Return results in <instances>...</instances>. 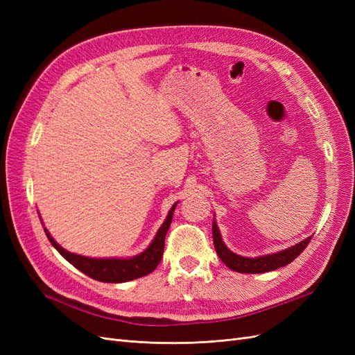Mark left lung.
<instances>
[{"label":"left lung","instance_id":"obj_1","mask_svg":"<svg viewBox=\"0 0 355 355\" xmlns=\"http://www.w3.org/2000/svg\"><path fill=\"white\" fill-rule=\"evenodd\" d=\"M211 231H213L214 249H216V253L220 257V261L228 268H231L232 271H237L241 274H262V272L278 270V268H282L284 265H288L305 250V247L311 241V237H308L304 241H300L282 252L266 254V256H259V257H244V256H239V254L232 253L228 247L223 244L222 237H220V231H219L216 220L214 219H213Z\"/></svg>","mask_w":355,"mask_h":355}]
</instances>
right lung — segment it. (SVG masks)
I'll use <instances>...</instances> for the list:
<instances>
[{"label": "right lung", "mask_w": 355, "mask_h": 355, "mask_svg": "<svg viewBox=\"0 0 355 355\" xmlns=\"http://www.w3.org/2000/svg\"><path fill=\"white\" fill-rule=\"evenodd\" d=\"M176 204L178 202H175L173 206H171L164 223L159 227L155 239L153 240L151 244H149L148 249L141 254L127 257V259H118V257L94 259V257L75 254L63 249L62 245H59L46 228H44V232L47 235L49 241L53 244V247H55V249L65 257L71 265H73L77 270H80L85 275L92 277L93 280L103 282V283H124V282L136 280V278L148 275L158 266L161 257H163L164 239L171 223V219H173V211H175Z\"/></svg>", "instance_id": "1"}]
</instances>
